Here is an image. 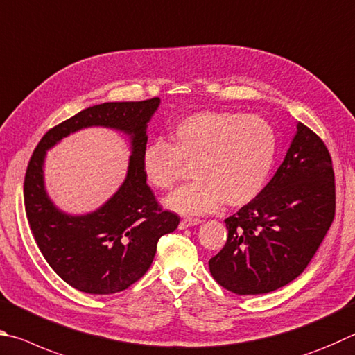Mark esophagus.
Returning <instances> with one entry per match:
<instances>
[{
	"instance_id": "34e87169",
	"label": "esophagus",
	"mask_w": 355,
	"mask_h": 355,
	"mask_svg": "<svg viewBox=\"0 0 355 355\" xmlns=\"http://www.w3.org/2000/svg\"><path fill=\"white\" fill-rule=\"evenodd\" d=\"M196 225H201V220L200 218H184L179 223V229H187L191 226H196Z\"/></svg>"
}]
</instances>
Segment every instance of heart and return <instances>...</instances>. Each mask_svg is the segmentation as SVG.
Returning <instances> with one entry per match:
<instances>
[{"mask_svg": "<svg viewBox=\"0 0 355 355\" xmlns=\"http://www.w3.org/2000/svg\"><path fill=\"white\" fill-rule=\"evenodd\" d=\"M277 154V135L259 115L202 110L184 116L171 130V143L149 141L141 153L145 181L157 190H171L193 168L196 181L165 200L184 215L209 214L226 201L241 207L262 193Z\"/></svg>", "mask_w": 355, "mask_h": 355, "instance_id": "b5f03b06", "label": "heart"}]
</instances>
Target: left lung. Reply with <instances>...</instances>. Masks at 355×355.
I'll use <instances>...</instances> for the list:
<instances>
[{
    "label": "left lung",
    "instance_id": "1",
    "mask_svg": "<svg viewBox=\"0 0 355 355\" xmlns=\"http://www.w3.org/2000/svg\"><path fill=\"white\" fill-rule=\"evenodd\" d=\"M296 135L256 200L225 220L227 241L209 260L216 282L235 295H263L301 275L335 216L332 159L318 135Z\"/></svg>",
    "mask_w": 355,
    "mask_h": 355
}]
</instances>
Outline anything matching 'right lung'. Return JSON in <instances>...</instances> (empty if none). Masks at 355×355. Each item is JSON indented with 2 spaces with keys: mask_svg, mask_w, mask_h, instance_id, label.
Segmentation results:
<instances>
[{
  "mask_svg": "<svg viewBox=\"0 0 355 355\" xmlns=\"http://www.w3.org/2000/svg\"><path fill=\"white\" fill-rule=\"evenodd\" d=\"M159 104V98H151L80 110L42 137L28 164L23 193L31 232L55 275L84 293H118L139 281L153 263L159 239L173 232L181 220L159 206L141 171L146 128ZM90 125L116 128L131 137L128 174L117 193L95 213L68 216L49 200L42 164L49 147Z\"/></svg>",
  "mask_w": 355,
  "mask_h": 355,
  "instance_id": "add662e5",
  "label": "right lung"
}]
</instances>
